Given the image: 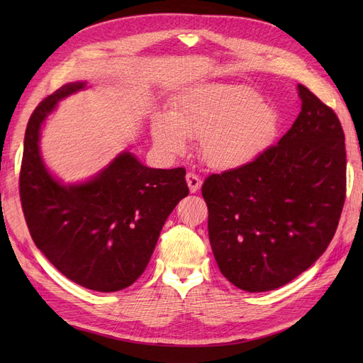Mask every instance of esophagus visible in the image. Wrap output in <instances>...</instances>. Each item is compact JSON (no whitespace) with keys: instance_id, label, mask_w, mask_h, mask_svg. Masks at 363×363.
<instances>
[{"instance_id":"34e87169","label":"esophagus","mask_w":363,"mask_h":363,"mask_svg":"<svg viewBox=\"0 0 363 363\" xmlns=\"http://www.w3.org/2000/svg\"><path fill=\"white\" fill-rule=\"evenodd\" d=\"M186 182H188V186H189V191L194 194L199 191L201 188V179L200 175H196L195 172H188L186 174Z\"/></svg>"}]
</instances>
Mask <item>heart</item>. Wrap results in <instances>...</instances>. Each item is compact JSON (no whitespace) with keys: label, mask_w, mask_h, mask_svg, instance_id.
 <instances>
[{"label":"heart","mask_w":363,"mask_h":363,"mask_svg":"<svg viewBox=\"0 0 363 363\" xmlns=\"http://www.w3.org/2000/svg\"><path fill=\"white\" fill-rule=\"evenodd\" d=\"M280 118L248 86L207 84L195 87L171 115L152 123V139L168 155H180L184 138L200 140L201 156L219 169L242 167L255 160L274 140Z\"/></svg>","instance_id":"heart-1"}]
</instances>
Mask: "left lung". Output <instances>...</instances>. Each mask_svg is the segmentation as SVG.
Segmentation results:
<instances>
[{
    "label": "left lung",
    "mask_w": 363,
    "mask_h": 363,
    "mask_svg": "<svg viewBox=\"0 0 363 363\" xmlns=\"http://www.w3.org/2000/svg\"><path fill=\"white\" fill-rule=\"evenodd\" d=\"M301 112L255 160L204 180L208 239L223 276L247 292L289 283L330 244L347 192L345 136L332 107L296 86Z\"/></svg>",
    "instance_id": "1"
}]
</instances>
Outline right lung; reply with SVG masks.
I'll use <instances>...</instances> for the list:
<instances>
[{
	"label": "right lung",
	"mask_w": 363,
	"mask_h": 363,
	"mask_svg": "<svg viewBox=\"0 0 363 363\" xmlns=\"http://www.w3.org/2000/svg\"><path fill=\"white\" fill-rule=\"evenodd\" d=\"M83 87H60L31 113L19 196L36 247L65 277L87 289L116 292L145 271L164 221L189 188L184 168L152 169L128 151L86 183L54 180L39 152L40 124L60 98Z\"/></svg>",
	"instance_id": "obj_1"
}]
</instances>
